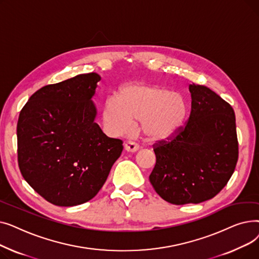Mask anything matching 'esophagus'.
Here are the masks:
<instances>
[{
    "mask_svg": "<svg viewBox=\"0 0 259 259\" xmlns=\"http://www.w3.org/2000/svg\"><path fill=\"white\" fill-rule=\"evenodd\" d=\"M124 148H125V150L127 151V152H137L139 149H140V147H139V145L138 144H135V143H133V142H126L125 144H124Z\"/></svg>",
    "mask_w": 259,
    "mask_h": 259,
    "instance_id": "obj_1",
    "label": "esophagus"
}]
</instances>
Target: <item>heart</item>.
<instances>
[{
  "mask_svg": "<svg viewBox=\"0 0 259 259\" xmlns=\"http://www.w3.org/2000/svg\"><path fill=\"white\" fill-rule=\"evenodd\" d=\"M187 115L188 105L183 95L146 84L122 86L104 110L105 122L112 132L126 133L133 121L140 120L141 131L150 141L172 138L183 128Z\"/></svg>",
  "mask_w": 259,
  "mask_h": 259,
  "instance_id": "1",
  "label": "heart"
}]
</instances>
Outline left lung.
I'll list each match as a JSON object with an SVG mask.
<instances>
[{"mask_svg":"<svg viewBox=\"0 0 259 259\" xmlns=\"http://www.w3.org/2000/svg\"><path fill=\"white\" fill-rule=\"evenodd\" d=\"M191 112L172 138L153 145L149 176L156 193L173 205L199 203L219 194L238 159L235 113L210 88L190 84Z\"/></svg>","mask_w":259,"mask_h":259,"instance_id":"8db88e82","label":"left lung"}]
</instances>
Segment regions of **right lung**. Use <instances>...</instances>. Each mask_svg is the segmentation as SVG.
<instances>
[{
  "mask_svg": "<svg viewBox=\"0 0 259 259\" xmlns=\"http://www.w3.org/2000/svg\"><path fill=\"white\" fill-rule=\"evenodd\" d=\"M101 76L79 74L34 92L20 112L18 162L24 180L52 205L72 207L99 193L122 151L94 122Z\"/></svg>",
  "mask_w": 259,
  "mask_h": 259,
  "instance_id": "obj_1",
  "label": "right lung"
}]
</instances>
